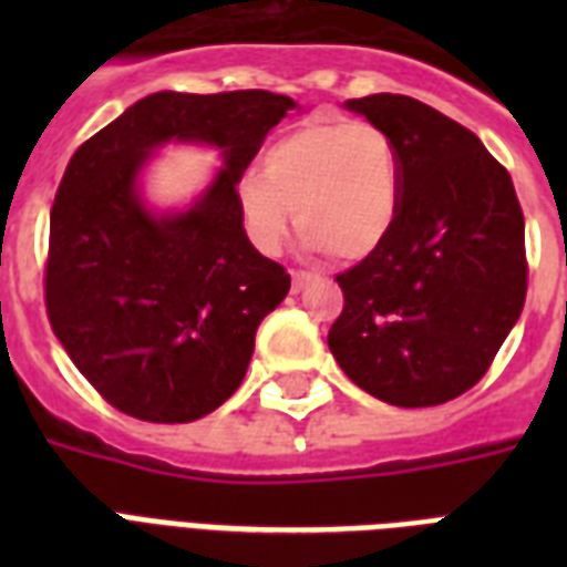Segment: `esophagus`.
Masks as SVG:
<instances>
[{
	"instance_id": "34e87169",
	"label": "esophagus",
	"mask_w": 567,
	"mask_h": 567,
	"mask_svg": "<svg viewBox=\"0 0 567 567\" xmlns=\"http://www.w3.org/2000/svg\"><path fill=\"white\" fill-rule=\"evenodd\" d=\"M309 279H311L309 270H291V288H293V293H300L302 285L309 282Z\"/></svg>"
}]
</instances>
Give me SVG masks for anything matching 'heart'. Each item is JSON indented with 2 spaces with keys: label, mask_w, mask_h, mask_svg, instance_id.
<instances>
[{
  "label": "heart",
  "mask_w": 567,
  "mask_h": 567,
  "mask_svg": "<svg viewBox=\"0 0 567 567\" xmlns=\"http://www.w3.org/2000/svg\"><path fill=\"white\" fill-rule=\"evenodd\" d=\"M400 203V162L391 137L371 123L311 120L279 137L261 173L238 179V212L256 249L276 256L297 229L338 261L371 256Z\"/></svg>",
  "instance_id": "1"
}]
</instances>
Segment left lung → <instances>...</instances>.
<instances>
[{
	"mask_svg": "<svg viewBox=\"0 0 567 567\" xmlns=\"http://www.w3.org/2000/svg\"><path fill=\"white\" fill-rule=\"evenodd\" d=\"M347 109L391 137L400 203L382 244L336 276L344 309L329 350L385 403H447L485 377L527 300L518 194L471 128L412 96Z\"/></svg>",
	"mask_w": 567,
	"mask_h": 567,
	"instance_id": "1",
	"label": "left lung"
}]
</instances>
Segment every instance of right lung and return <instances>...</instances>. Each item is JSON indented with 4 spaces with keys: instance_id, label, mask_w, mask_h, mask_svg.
Wrapping results in <instances>:
<instances>
[{
    "instance_id": "obj_1",
    "label": "right lung",
    "mask_w": 567,
    "mask_h": 567,
    "mask_svg": "<svg viewBox=\"0 0 567 567\" xmlns=\"http://www.w3.org/2000/svg\"><path fill=\"white\" fill-rule=\"evenodd\" d=\"M293 109L270 91L150 93L66 164L49 214V327L120 412L188 423L238 391L258 323L291 288L249 244L238 179ZM167 140L217 145L227 167L190 213L155 218L134 182Z\"/></svg>"
}]
</instances>
